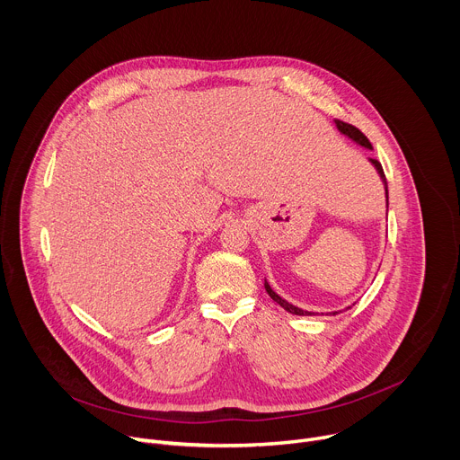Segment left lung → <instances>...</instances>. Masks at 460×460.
Instances as JSON below:
<instances>
[{
  "instance_id": "left-lung-1",
  "label": "left lung",
  "mask_w": 460,
  "mask_h": 460,
  "mask_svg": "<svg viewBox=\"0 0 460 460\" xmlns=\"http://www.w3.org/2000/svg\"><path fill=\"white\" fill-rule=\"evenodd\" d=\"M335 123H337V127H339V130L342 135H346L348 138H351L353 142H357L358 146H362V147H366V149H373V146H371V142L364 137V133L362 130H358L355 125H351V123H346V121H342V119H335ZM369 162L375 165V169L378 171V174H380V178H382V181H384V187H385V200H387V183H385V176H384V171H382V165H380V162H376V160H373V158H369ZM264 286H266V291H268V295L277 302V304H280L286 311H289V313H293V314H300V316H309V314H318V313H311V311H304V309H300V307H296V305H293V304H289L288 300H284L282 296H279L273 289H271V286L268 284V280L264 282ZM349 309V307H348ZM332 314H337V311H333Z\"/></svg>"
}]
</instances>
